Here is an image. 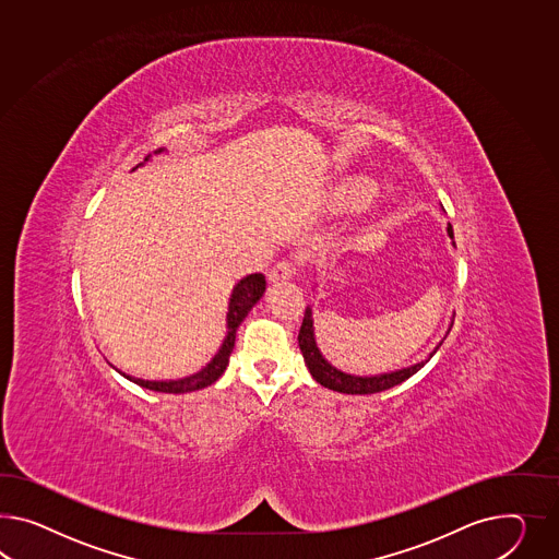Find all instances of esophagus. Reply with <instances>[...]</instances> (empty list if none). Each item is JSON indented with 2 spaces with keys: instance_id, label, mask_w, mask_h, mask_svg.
Masks as SVG:
<instances>
[{
  "instance_id": "esophagus-1",
  "label": "esophagus",
  "mask_w": 559,
  "mask_h": 559,
  "mask_svg": "<svg viewBox=\"0 0 559 559\" xmlns=\"http://www.w3.org/2000/svg\"><path fill=\"white\" fill-rule=\"evenodd\" d=\"M295 272H297V266H295L290 260H281V262H276L271 271H269V281H271V283H283V281L293 278Z\"/></svg>"
}]
</instances>
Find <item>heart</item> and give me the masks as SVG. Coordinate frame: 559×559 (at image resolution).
<instances>
[{
    "label": "heart",
    "instance_id": "obj_1",
    "mask_svg": "<svg viewBox=\"0 0 559 559\" xmlns=\"http://www.w3.org/2000/svg\"><path fill=\"white\" fill-rule=\"evenodd\" d=\"M377 182L366 177L344 179L333 189V205L337 210H360L372 197L377 195Z\"/></svg>",
    "mask_w": 559,
    "mask_h": 559
}]
</instances>
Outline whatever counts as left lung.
<instances>
[{
	"label": "left lung",
	"mask_w": 559,
	"mask_h": 559,
	"mask_svg": "<svg viewBox=\"0 0 559 559\" xmlns=\"http://www.w3.org/2000/svg\"><path fill=\"white\" fill-rule=\"evenodd\" d=\"M448 234L453 238L452 226L448 227ZM443 342H439V346ZM439 346L433 349V354L438 352ZM299 347H301L302 358H305V364H307L311 377L316 378L321 386L346 394H372L393 389L396 384H401L403 380L413 377L415 372H419L427 362L425 360V362L408 366L403 370L389 372V374H378V377H352V374H346V372L333 368L332 364L321 356L318 344H316V337H313V319H311L309 307L305 309V316H302L301 330H299Z\"/></svg>",
	"instance_id": "8db88e82"
}]
</instances>
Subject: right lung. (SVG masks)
<instances>
[{
    "mask_svg": "<svg viewBox=\"0 0 559 559\" xmlns=\"http://www.w3.org/2000/svg\"><path fill=\"white\" fill-rule=\"evenodd\" d=\"M266 290V278L264 274H250L246 278H241L240 283L234 287L231 299H229V309H227V335L224 344L219 347V352L215 354L212 362L207 364L201 372H197L193 377L182 378V380H168V382H154V380H142V378L123 377L132 382H136L140 386L156 391V393H191L199 391L213 384L217 378L224 374L227 362H229V354L236 344V332L240 328L241 321L248 316V311L257 305L258 299L262 297V293Z\"/></svg>",
    "mask_w": 559,
    "mask_h": 559,
    "instance_id": "add662e5",
    "label": "right lung"
}]
</instances>
